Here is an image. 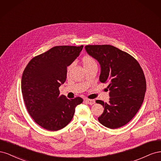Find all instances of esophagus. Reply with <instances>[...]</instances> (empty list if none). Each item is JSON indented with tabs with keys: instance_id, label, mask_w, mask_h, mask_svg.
Listing matches in <instances>:
<instances>
[{
	"instance_id": "1",
	"label": "esophagus",
	"mask_w": 161,
	"mask_h": 161,
	"mask_svg": "<svg viewBox=\"0 0 161 161\" xmlns=\"http://www.w3.org/2000/svg\"><path fill=\"white\" fill-rule=\"evenodd\" d=\"M85 101L86 102V103H88L89 105H93L94 103H95V101L94 99H86L85 100Z\"/></svg>"
}]
</instances>
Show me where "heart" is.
I'll return each mask as SVG.
<instances>
[{"mask_svg": "<svg viewBox=\"0 0 161 161\" xmlns=\"http://www.w3.org/2000/svg\"><path fill=\"white\" fill-rule=\"evenodd\" d=\"M82 64H83L84 67H86V66L96 64V62L94 60L93 58H92L91 56H85L82 58ZM71 67H72L71 65L68 67L67 72H69L70 70Z\"/></svg>", "mask_w": 161, "mask_h": 161, "instance_id": "b5f03b06", "label": "heart"}]
</instances>
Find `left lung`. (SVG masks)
I'll return each mask as SVG.
<instances>
[{"mask_svg": "<svg viewBox=\"0 0 161 161\" xmlns=\"http://www.w3.org/2000/svg\"><path fill=\"white\" fill-rule=\"evenodd\" d=\"M85 50L101 65L99 80L109 82V103L97 100L104 111L98 118L105 127L116 129L127 124L140 109L147 82L138 62L127 52L111 45H88Z\"/></svg>", "mask_w": 161, "mask_h": 161, "instance_id": "1", "label": "left lung"}]
</instances>
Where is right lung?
Returning <instances> with one entry per match:
<instances>
[{
    "label": "right lung",
    "mask_w": 161,
    "mask_h": 161,
    "mask_svg": "<svg viewBox=\"0 0 161 161\" xmlns=\"http://www.w3.org/2000/svg\"><path fill=\"white\" fill-rule=\"evenodd\" d=\"M83 46H55L33 58L23 71L21 91L29 114L41 127L57 131L69 124L81 97L69 99L60 94L67 66L79 56Z\"/></svg>",
    "instance_id": "right-lung-1"
}]
</instances>
